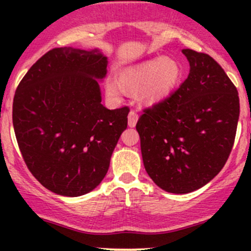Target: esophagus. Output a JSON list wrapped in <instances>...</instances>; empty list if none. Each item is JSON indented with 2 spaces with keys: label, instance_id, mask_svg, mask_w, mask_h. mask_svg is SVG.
<instances>
[{
  "label": "esophagus",
  "instance_id": "obj_1",
  "mask_svg": "<svg viewBox=\"0 0 251 251\" xmlns=\"http://www.w3.org/2000/svg\"><path fill=\"white\" fill-rule=\"evenodd\" d=\"M138 122V114L134 111H131L128 113V126L129 127H134L135 124Z\"/></svg>",
  "mask_w": 251,
  "mask_h": 251
}]
</instances>
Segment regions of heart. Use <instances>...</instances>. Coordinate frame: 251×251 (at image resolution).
Listing matches in <instances>:
<instances>
[{"instance_id":"1","label":"heart","mask_w":251,"mask_h":251,"mask_svg":"<svg viewBox=\"0 0 251 251\" xmlns=\"http://www.w3.org/2000/svg\"><path fill=\"white\" fill-rule=\"evenodd\" d=\"M181 77V67L175 59L158 56L126 68L119 73V83L109 79L106 92L120 98L124 93L137 94L144 106L163 101L175 91Z\"/></svg>"}]
</instances>
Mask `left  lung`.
<instances>
[{
  "label": "left lung",
  "instance_id": "1",
  "mask_svg": "<svg viewBox=\"0 0 251 251\" xmlns=\"http://www.w3.org/2000/svg\"><path fill=\"white\" fill-rule=\"evenodd\" d=\"M190 73L177 91L138 120L144 166L160 189L189 194L208 184L234 146L237 88L208 54L183 50Z\"/></svg>",
  "mask_w": 251,
  "mask_h": 251
}]
</instances>
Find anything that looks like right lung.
I'll list each match as a JSON object with an SVG mask.
<instances>
[{"label":"right lung","mask_w":251,"mask_h":251,"mask_svg":"<svg viewBox=\"0 0 251 251\" xmlns=\"http://www.w3.org/2000/svg\"><path fill=\"white\" fill-rule=\"evenodd\" d=\"M98 50L54 48L17 86L13 125L31 175L54 194L77 197L107 174L129 108L107 109L98 80L107 73Z\"/></svg>","instance_id":"right-lung-1"}]
</instances>
